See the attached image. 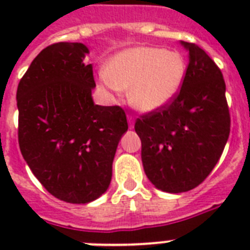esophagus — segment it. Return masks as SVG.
I'll use <instances>...</instances> for the list:
<instances>
[{"label":"esophagus","mask_w":250,"mask_h":250,"mask_svg":"<svg viewBox=\"0 0 250 250\" xmlns=\"http://www.w3.org/2000/svg\"><path fill=\"white\" fill-rule=\"evenodd\" d=\"M127 121H128L129 128H133V123H135V121H133V117L128 115V117H127Z\"/></svg>","instance_id":"1"}]
</instances>
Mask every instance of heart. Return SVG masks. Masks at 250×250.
I'll list each match as a JSON object with an SVG mask.
<instances>
[{"mask_svg":"<svg viewBox=\"0 0 250 250\" xmlns=\"http://www.w3.org/2000/svg\"><path fill=\"white\" fill-rule=\"evenodd\" d=\"M186 71V60L179 52L133 46L111 57L101 83L109 89H128L129 104L135 109L153 113L176 97Z\"/></svg>","mask_w":250,"mask_h":250,"instance_id":"obj_1","label":"heart"}]
</instances>
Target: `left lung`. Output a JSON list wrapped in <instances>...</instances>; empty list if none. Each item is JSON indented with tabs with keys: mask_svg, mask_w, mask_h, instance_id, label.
I'll return each mask as SVG.
<instances>
[{
	"mask_svg": "<svg viewBox=\"0 0 250 250\" xmlns=\"http://www.w3.org/2000/svg\"><path fill=\"white\" fill-rule=\"evenodd\" d=\"M180 44L189 54L180 92L168 105L135 123L145 174L168 193L193 189L208 178L223 153L231 125L221 70L200 46Z\"/></svg>",
	"mask_w": 250,
	"mask_h": 250,
	"instance_id": "left-lung-1",
	"label": "left lung"
}]
</instances>
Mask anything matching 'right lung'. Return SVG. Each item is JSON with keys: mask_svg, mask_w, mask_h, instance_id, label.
<instances>
[{"mask_svg": "<svg viewBox=\"0 0 250 250\" xmlns=\"http://www.w3.org/2000/svg\"><path fill=\"white\" fill-rule=\"evenodd\" d=\"M89 49L57 42L32 61L17 90L21 156L54 197L86 204L111 182L118 144L128 125L119 106L96 105Z\"/></svg>", "mask_w": 250, "mask_h": 250, "instance_id": "add662e5", "label": "right lung"}]
</instances>
